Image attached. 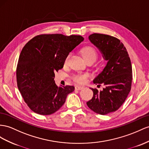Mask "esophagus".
<instances>
[{
  "instance_id": "esophagus-1",
  "label": "esophagus",
  "mask_w": 149,
  "mask_h": 149,
  "mask_svg": "<svg viewBox=\"0 0 149 149\" xmlns=\"http://www.w3.org/2000/svg\"><path fill=\"white\" fill-rule=\"evenodd\" d=\"M82 89H83V87H82V86H75V89L76 90H81Z\"/></svg>"
}]
</instances>
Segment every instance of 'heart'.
Wrapping results in <instances>:
<instances>
[{"label": "heart", "instance_id": "1", "mask_svg": "<svg viewBox=\"0 0 149 149\" xmlns=\"http://www.w3.org/2000/svg\"><path fill=\"white\" fill-rule=\"evenodd\" d=\"M81 53L84 60L86 62H89V61H92V62H94L97 57V53L96 49L93 47H89V46L82 48L81 49ZM69 57L70 55H68L65 57V58L63 62L65 65H67ZM87 77H88V75L87 74H77L74 76L73 80L75 82L78 84H84L87 81Z\"/></svg>", "mask_w": 149, "mask_h": 149}]
</instances>
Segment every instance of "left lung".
Here are the masks:
<instances>
[{
	"label": "left lung",
	"instance_id": "1",
	"mask_svg": "<svg viewBox=\"0 0 149 149\" xmlns=\"http://www.w3.org/2000/svg\"><path fill=\"white\" fill-rule=\"evenodd\" d=\"M89 40L107 63L93 80L94 84H102L105 87L102 91L91 88L93 97L87 105L94 112L104 115L116 111L127 99L132 86V63L127 49L116 38L94 33Z\"/></svg>",
	"mask_w": 149,
	"mask_h": 149
}]
</instances>
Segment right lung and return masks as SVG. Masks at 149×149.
Returning <instances> with one entry per match:
<instances>
[{"label":"right lung","instance_id":"1","mask_svg":"<svg viewBox=\"0 0 149 149\" xmlns=\"http://www.w3.org/2000/svg\"><path fill=\"white\" fill-rule=\"evenodd\" d=\"M84 40L78 35H41L32 38L22 48L16 69L17 84L33 111L41 115L54 113L74 91L72 86H56L55 72L63 68L67 55Z\"/></svg>","mask_w":149,"mask_h":149}]
</instances>
